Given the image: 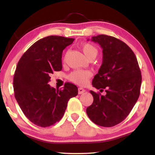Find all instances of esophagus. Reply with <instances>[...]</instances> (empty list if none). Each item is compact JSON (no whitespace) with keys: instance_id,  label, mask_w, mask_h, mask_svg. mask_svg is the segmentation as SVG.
<instances>
[{"instance_id":"esophagus-1","label":"esophagus","mask_w":155,"mask_h":155,"mask_svg":"<svg viewBox=\"0 0 155 155\" xmlns=\"http://www.w3.org/2000/svg\"><path fill=\"white\" fill-rule=\"evenodd\" d=\"M78 94H83V93L85 91V90H84V89L82 88V87H79V88H78Z\"/></svg>"}]
</instances>
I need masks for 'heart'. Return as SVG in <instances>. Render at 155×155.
I'll return each mask as SVG.
<instances>
[{"instance_id":"b5f03b06","label":"heart","mask_w":155,"mask_h":155,"mask_svg":"<svg viewBox=\"0 0 155 155\" xmlns=\"http://www.w3.org/2000/svg\"><path fill=\"white\" fill-rule=\"evenodd\" d=\"M81 49L87 59L92 56L96 57L98 53V51L96 47L90 43L83 44L81 46ZM91 75L90 72L87 71V70H75L70 75V79L78 85H83L87 83Z\"/></svg>"}]
</instances>
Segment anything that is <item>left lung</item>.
I'll use <instances>...</instances> for the list:
<instances>
[{
	"mask_svg": "<svg viewBox=\"0 0 155 155\" xmlns=\"http://www.w3.org/2000/svg\"><path fill=\"white\" fill-rule=\"evenodd\" d=\"M91 40L101 46L103 54L92 85L101 91L104 90L106 95L90 91L94 101L86 112L96 124L111 127L122 122L137 102L141 71L134 52L124 41L106 35L92 37Z\"/></svg>",
	"mask_w": 155,
	"mask_h": 155,
	"instance_id": "obj_1",
	"label": "left lung"
}]
</instances>
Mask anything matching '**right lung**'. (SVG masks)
<instances>
[{"label": "right lung", "mask_w": 155, "mask_h": 155, "mask_svg": "<svg viewBox=\"0 0 155 155\" xmlns=\"http://www.w3.org/2000/svg\"><path fill=\"white\" fill-rule=\"evenodd\" d=\"M74 39L51 35L34 43L21 57L14 77V96L25 116L38 127H50L62 118L68 102L78 94L72 83L56 90L51 74L62 69L63 51Z\"/></svg>", "instance_id": "right-lung-1"}]
</instances>
